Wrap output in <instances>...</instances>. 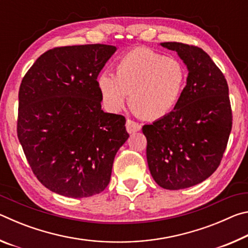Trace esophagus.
<instances>
[{"instance_id": "1", "label": "esophagus", "mask_w": 248, "mask_h": 248, "mask_svg": "<svg viewBox=\"0 0 248 248\" xmlns=\"http://www.w3.org/2000/svg\"><path fill=\"white\" fill-rule=\"evenodd\" d=\"M125 128H127V131L129 133H134L137 131H140L141 130V124H139L136 121L131 119H128L127 123H125Z\"/></svg>"}]
</instances>
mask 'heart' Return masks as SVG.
Wrapping results in <instances>:
<instances>
[{"label": "heart", "mask_w": 248, "mask_h": 248, "mask_svg": "<svg viewBox=\"0 0 248 248\" xmlns=\"http://www.w3.org/2000/svg\"><path fill=\"white\" fill-rule=\"evenodd\" d=\"M116 74L103 72L97 84L108 110L118 111L128 94L130 108L146 120L162 119L177 106L187 81V71L175 58L149 48H136L116 64Z\"/></svg>", "instance_id": "b5f03b06"}]
</instances>
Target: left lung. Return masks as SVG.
Returning <instances> with one entry per match:
<instances>
[{
  "label": "left lung",
  "mask_w": 248,
  "mask_h": 248,
  "mask_svg": "<svg viewBox=\"0 0 248 248\" xmlns=\"http://www.w3.org/2000/svg\"><path fill=\"white\" fill-rule=\"evenodd\" d=\"M187 65V85L170 115L142 128L153 179L170 190L203 182L219 167L232 130V108L223 73L197 46L162 43Z\"/></svg>",
  "instance_id": "8db88e82"
}]
</instances>
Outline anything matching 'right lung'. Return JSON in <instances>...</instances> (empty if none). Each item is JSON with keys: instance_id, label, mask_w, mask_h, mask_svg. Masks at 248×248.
Segmentation results:
<instances>
[{"instance_id": "add662e5", "label": "right lung", "mask_w": 248, "mask_h": 248, "mask_svg": "<svg viewBox=\"0 0 248 248\" xmlns=\"http://www.w3.org/2000/svg\"><path fill=\"white\" fill-rule=\"evenodd\" d=\"M115 51L100 44L50 49L20 83L18 140L33 175L56 194L102 192L129 138L124 117L104 112L100 104L97 77Z\"/></svg>"}]
</instances>
